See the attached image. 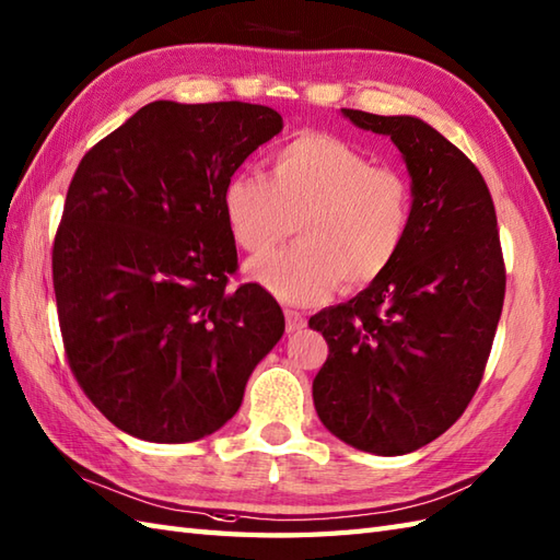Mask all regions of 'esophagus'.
Wrapping results in <instances>:
<instances>
[{
    "label": "esophagus",
    "mask_w": 560,
    "mask_h": 560,
    "mask_svg": "<svg viewBox=\"0 0 560 560\" xmlns=\"http://www.w3.org/2000/svg\"><path fill=\"white\" fill-rule=\"evenodd\" d=\"M283 315H285V331H289V334H293V331H298V329H303V327H305V317H303V312H298V310H285Z\"/></svg>",
    "instance_id": "esophagus-1"
}]
</instances>
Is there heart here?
I'll list each match as a JSON object with an SVG mask.
<instances>
[{
    "label": "heart",
    "mask_w": 560,
    "mask_h": 560,
    "mask_svg": "<svg viewBox=\"0 0 560 560\" xmlns=\"http://www.w3.org/2000/svg\"><path fill=\"white\" fill-rule=\"evenodd\" d=\"M241 250L259 255L291 236V248L253 259L250 277L281 303L312 305L343 281L360 289L392 267L412 214L408 178L348 142L301 133L269 158V178L236 172L221 192Z\"/></svg>",
    "instance_id": "1"
}]
</instances>
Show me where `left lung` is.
<instances>
[{"instance_id": "1", "label": "left lung", "mask_w": 560, "mask_h": 560, "mask_svg": "<svg viewBox=\"0 0 560 560\" xmlns=\"http://www.w3.org/2000/svg\"><path fill=\"white\" fill-rule=\"evenodd\" d=\"M341 112L394 140L412 178V214L392 267L310 317L329 346L312 398L334 436L402 456L444 434L482 382L505 295L497 210L479 168L429 124Z\"/></svg>"}]
</instances>
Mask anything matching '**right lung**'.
<instances>
[{"label":"right lung","mask_w":560,"mask_h":560,"mask_svg":"<svg viewBox=\"0 0 560 560\" xmlns=\"http://www.w3.org/2000/svg\"><path fill=\"white\" fill-rule=\"evenodd\" d=\"M248 102H150L85 152L51 248L69 368L112 424L186 444L241 408L255 365L283 334L262 285L238 269L221 192L281 133Z\"/></svg>","instance_id":"obj_1"}]
</instances>
